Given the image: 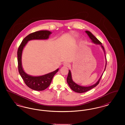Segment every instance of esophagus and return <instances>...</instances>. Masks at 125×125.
Wrapping results in <instances>:
<instances>
[{
	"label": "esophagus",
	"instance_id": "obj_1",
	"mask_svg": "<svg viewBox=\"0 0 125 125\" xmlns=\"http://www.w3.org/2000/svg\"><path fill=\"white\" fill-rule=\"evenodd\" d=\"M63 65H64L65 66H68L69 65V63H68L67 62H64V63L63 64Z\"/></svg>",
	"mask_w": 125,
	"mask_h": 125
}]
</instances>
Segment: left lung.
<instances>
[{"label":"left lung","mask_w":125,"mask_h":125,"mask_svg":"<svg viewBox=\"0 0 125 125\" xmlns=\"http://www.w3.org/2000/svg\"><path fill=\"white\" fill-rule=\"evenodd\" d=\"M86 33L88 34V35L89 36V38L91 39V40H92V41L93 42H94V43H95V44H99L101 45V47H102L103 49L104 50V53L105 54V52H104V48L102 45L101 42H100L90 32H89V31H86ZM106 63H107V62H106V65H105V69H104V72L105 70V68H106ZM103 74H102V75H101V77L100 78V79L98 80L97 82L95 83V84H94V85H93L92 86H89V87H83V86H80V85H78V84H77L76 83H75L73 81L72 78L71 73V71L70 70H69L68 74V76H67V82L68 84L69 85V87H70V88L73 91H74V92H76L77 93H84V92H87V91H89V90L94 88V87H95V86H96L99 83L100 80L101 79Z\"/></svg>","instance_id":"left-lung-1"}]
</instances>
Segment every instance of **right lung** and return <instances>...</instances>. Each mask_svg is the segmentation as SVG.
<instances>
[{
	"instance_id": "1",
	"label": "right lung",
	"mask_w": 125,
	"mask_h": 125,
	"mask_svg": "<svg viewBox=\"0 0 125 125\" xmlns=\"http://www.w3.org/2000/svg\"><path fill=\"white\" fill-rule=\"evenodd\" d=\"M51 32L47 30H41L32 33L25 37L18 48L17 51L18 70L20 74L26 85L31 89L36 91H42L47 88L52 82L54 75L59 71L56 70L40 76H32L24 71L21 65V55L24 46L27 42L34 39H47Z\"/></svg>"
}]
</instances>
